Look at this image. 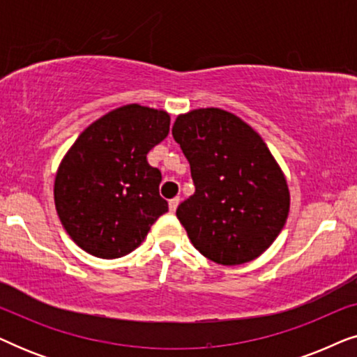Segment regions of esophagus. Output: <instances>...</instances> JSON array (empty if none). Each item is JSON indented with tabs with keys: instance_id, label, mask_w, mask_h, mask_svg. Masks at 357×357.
<instances>
[{
	"instance_id": "34e87169",
	"label": "esophagus",
	"mask_w": 357,
	"mask_h": 357,
	"mask_svg": "<svg viewBox=\"0 0 357 357\" xmlns=\"http://www.w3.org/2000/svg\"><path fill=\"white\" fill-rule=\"evenodd\" d=\"M178 203H180V198H178V197H175V198L170 199V202H169V209H170V213H175V209H177Z\"/></svg>"
}]
</instances>
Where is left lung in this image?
Segmentation results:
<instances>
[{"label":"left lung","mask_w":357,"mask_h":357,"mask_svg":"<svg viewBox=\"0 0 357 357\" xmlns=\"http://www.w3.org/2000/svg\"><path fill=\"white\" fill-rule=\"evenodd\" d=\"M172 136L190 162L195 193L177 218L203 257L242 265L268 250L291 206L286 175L261 136L222 109L180 114Z\"/></svg>","instance_id":"1"}]
</instances>
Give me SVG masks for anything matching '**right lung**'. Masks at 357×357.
Masks as SVG:
<instances>
[{"label": "right lung", "mask_w": 357, "mask_h": 357, "mask_svg": "<svg viewBox=\"0 0 357 357\" xmlns=\"http://www.w3.org/2000/svg\"><path fill=\"white\" fill-rule=\"evenodd\" d=\"M170 115L121 105L87 126L58 165L53 197L68 236L97 258H120L139 247L169 204L160 170L146 155L169 135Z\"/></svg>", "instance_id": "1"}]
</instances>
